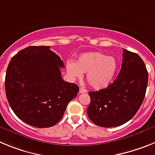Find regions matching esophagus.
<instances>
[{"instance_id":"obj_1","label":"esophagus","mask_w":155,"mask_h":155,"mask_svg":"<svg viewBox=\"0 0 155 155\" xmlns=\"http://www.w3.org/2000/svg\"><path fill=\"white\" fill-rule=\"evenodd\" d=\"M86 92H87V90H85L84 88H82V87H80V89H79V93L83 94V93H86Z\"/></svg>"}]
</instances>
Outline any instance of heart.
Returning <instances> with one entry per match:
<instances>
[{"instance_id":"obj_1","label":"heart","mask_w":155,"mask_h":155,"mask_svg":"<svg viewBox=\"0 0 155 155\" xmlns=\"http://www.w3.org/2000/svg\"><path fill=\"white\" fill-rule=\"evenodd\" d=\"M118 69V61L101 52L83 53L76 63H67V72L71 78L80 79L86 74L87 83L96 90L107 87L114 80Z\"/></svg>"}]
</instances>
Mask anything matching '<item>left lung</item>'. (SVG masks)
Wrapping results in <instances>:
<instances>
[{
	"instance_id": "1",
	"label": "left lung",
	"mask_w": 155,
	"mask_h": 155,
	"mask_svg": "<svg viewBox=\"0 0 155 155\" xmlns=\"http://www.w3.org/2000/svg\"><path fill=\"white\" fill-rule=\"evenodd\" d=\"M147 82L148 73L143 60L137 53L124 49L121 69L116 80L104 89L88 92V118L102 127L126 124L143 103Z\"/></svg>"
}]
</instances>
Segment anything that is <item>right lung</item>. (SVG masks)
I'll return each instance as SVG.
<instances>
[{
	"label": "right lung",
	"instance_id": "obj_1",
	"mask_svg": "<svg viewBox=\"0 0 155 155\" xmlns=\"http://www.w3.org/2000/svg\"><path fill=\"white\" fill-rule=\"evenodd\" d=\"M50 46H30L14 56L7 68L5 92L20 120L32 127L55 125L79 87L61 77L63 61Z\"/></svg>",
	"mask_w": 155,
	"mask_h": 155
}]
</instances>
